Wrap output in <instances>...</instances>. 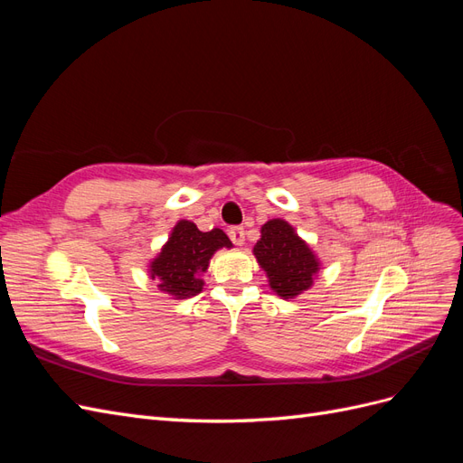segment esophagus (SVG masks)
Segmentation results:
<instances>
[{"label":"esophagus","instance_id":"34e87169","mask_svg":"<svg viewBox=\"0 0 463 463\" xmlns=\"http://www.w3.org/2000/svg\"><path fill=\"white\" fill-rule=\"evenodd\" d=\"M228 235H230V240H232L235 245H243V243H245V230H243L241 226L230 228Z\"/></svg>","mask_w":463,"mask_h":463}]
</instances>
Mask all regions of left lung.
<instances>
[{"instance_id":"obj_1","label":"left lung","mask_w":463,"mask_h":463,"mask_svg":"<svg viewBox=\"0 0 463 463\" xmlns=\"http://www.w3.org/2000/svg\"><path fill=\"white\" fill-rule=\"evenodd\" d=\"M253 255L269 276V284L282 299H293L307 291L320 270V260L282 218L269 220L260 228Z\"/></svg>"}]
</instances>
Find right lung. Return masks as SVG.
Segmentation results:
<instances>
[{
    "mask_svg": "<svg viewBox=\"0 0 463 463\" xmlns=\"http://www.w3.org/2000/svg\"><path fill=\"white\" fill-rule=\"evenodd\" d=\"M232 247L230 237L220 228L201 232L193 222L179 220L165 245L148 264V272L158 289L174 299H187L203 291L206 270L218 249Z\"/></svg>",
    "mask_w": 463,
    "mask_h": 463,
    "instance_id": "right-lung-1",
    "label": "right lung"
}]
</instances>
